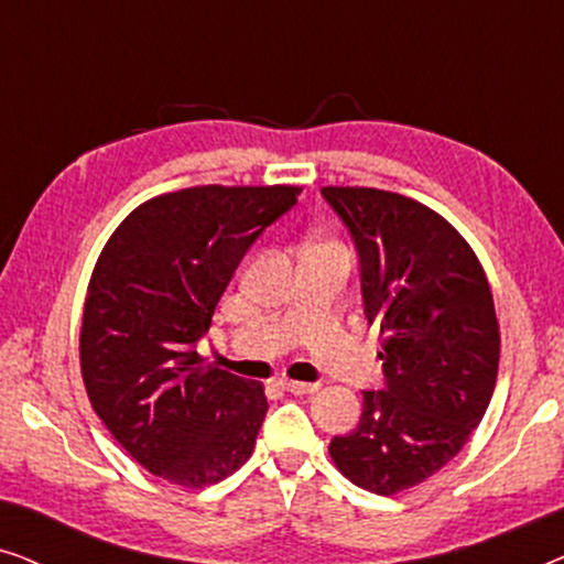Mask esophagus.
I'll return each mask as SVG.
<instances>
[{"instance_id":"34e87169","label":"esophagus","mask_w":564,"mask_h":564,"mask_svg":"<svg viewBox=\"0 0 564 564\" xmlns=\"http://www.w3.org/2000/svg\"><path fill=\"white\" fill-rule=\"evenodd\" d=\"M282 388L292 392V395H311V392L318 390V384L315 382H295V380H284Z\"/></svg>"}]
</instances>
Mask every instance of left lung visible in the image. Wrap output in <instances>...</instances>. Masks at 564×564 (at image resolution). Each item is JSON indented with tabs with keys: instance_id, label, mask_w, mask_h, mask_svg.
I'll list each match as a JSON object with an SVG mask.
<instances>
[{
	"instance_id": "obj_1",
	"label": "left lung",
	"mask_w": 564,
	"mask_h": 564,
	"mask_svg": "<svg viewBox=\"0 0 564 564\" xmlns=\"http://www.w3.org/2000/svg\"><path fill=\"white\" fill-rule=\"evenodd\" d=\"M359 253L361 300L380 326L384 390L328 452L354 485L395 496L457 457L496 390L500 334L480 259L431 207L375 187H323Z\"/></svg>"
}]
</instances>
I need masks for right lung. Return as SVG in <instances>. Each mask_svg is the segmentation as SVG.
<instances>
[{
	"label": "right lung",
	"instance_id": "right-lung-1",
	"mask_svg": "<svg viewBox=\"0 0 564 564\" xmlns=\"http://www.w3.org/2000/svg\"><path fill=\"white\" fill-rule=\"evenodd\" d=\"M303 187H189L138 205L91 272L79 334L89 403L122 449L182 488L251 457L264 384L197 354L230 276Z\"/></svg>",
	"mask_w": 564,
	"mask_h": 564
}]
</instances>
